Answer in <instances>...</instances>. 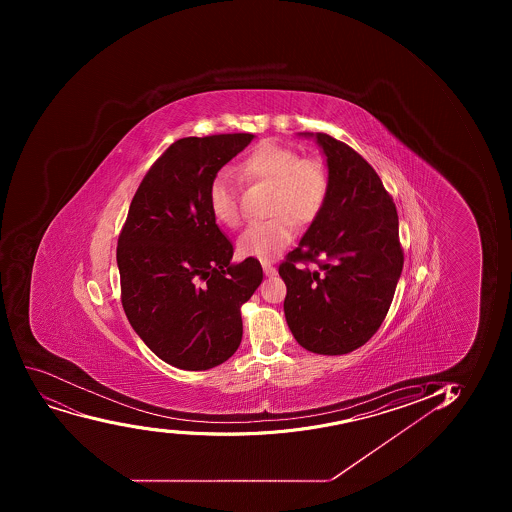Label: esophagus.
<instances>
[{"label":"esophagus","mask_w":512,"mask_h":512,"mask_svg":"<svg viewBox=\"0 0 512 512\" xmlns=\"http://www.w3.org/2000/svg\"><path fill=\"white\" fill-rule=\"evenodd\" d=\"M262 269H264V274L267 275V277H274V275H277V269H275L274 265H270L269 262H264V264H262Z\"/></svg>","instance_id":"obj_1"}]
</instances>
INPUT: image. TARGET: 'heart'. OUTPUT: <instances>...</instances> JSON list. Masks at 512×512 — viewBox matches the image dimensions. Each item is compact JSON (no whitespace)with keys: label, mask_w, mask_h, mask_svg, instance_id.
I'll return each mask as SVG.
<instances>
[{"label":"heart","mask_w":512,"mask_h":512,"mask_svg":"<svg viewBox=\"0 0 512 512\" xmlns=\"http://www.w3.org/2000/svg\"><path fill=\"white\" fill-rule=\"evenodd\" d=\"M240 177L272 187L264 222L252 223L238 237V252L245 257L272 260L289 247L294 223L309 225L325 207L330 190L329 170L319 158H304L295 148L275 142L260 143L238 165ZM213 217L225 227L242 222L237 188L230 173L218 172L208 187Z\"/></svg>","instance_id":"b5f03b06"}]
</instances>
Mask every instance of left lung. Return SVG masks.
Returning <instances> with one entry per match:
<instances>
[{
  "label": "left lung",
  "instance_id": "1",
  "mask_svg": "<svg viewBox=\"0 0 512 512\" xmlns=\"http://www.w3.org/2000/svg\"><path fill=\"white\" fill-rule=\"evenodd\" d=\"M315 138L327 157L329 197L279 274L295 340L314 354L342 355L362 347L384 322L404 252L395 203L374 168L327 133Z\"/></svg>",
  "mask_w": 512,
  "mask_h": 512
}]
</instances>
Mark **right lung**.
Masks as SVG:
<instances>
[{
  "label": "right lung",
  "instance_id": "add662e5",
  "mask_svg": "<svg viewBox=\"0 0 512 512\" xmlns=\"http://www.w3.org/2000/svg\"><path fill=\"white\" fill-rule=\"evenodd\" d=\"M252 140L222 133L172 143L143 177L118 237L128 322L177 369H212L235 354L240 307L264 279L259 260L230 262L233 245L208 203L213 177Z\"/></svg>",
  "mask_w": 512,
  "mask_h": 512
}]
</instances>
